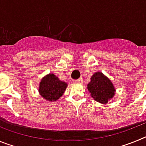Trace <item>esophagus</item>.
<instances>
[{
	"label": "esophagus",
	"instance_id": "esophagus-1",
	"mask_svg": "<svg viewBox=\"0 0 146 146\" xmlns=\"http://www.w3.org/2000/svg\"><path fill=\"white\" fill-rule=\"evenodd\" d=\"M74 82H82V78H80V79L74 80Z\"/></svg>",
	"mask_w": 146,
	"mask_h": 146
}]
</instances>
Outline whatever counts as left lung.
<instances>
[{
  "mask_svg": "<svg viewBox=\"0 0 146 146\" xmlns=\"http://www.w3.org/2000/svg\"><path fill=\"white\" fill-rule=\"evenodd\" d=\"M88 89L94 100L102 104L108 103L115 94L113 83L101 72H96L91 77Z\"/></svg>",
  "mask_w": 146,
  "mask_h": 146,
  "instance_id": "1",
  "label": "left lung"
}]
</instances>
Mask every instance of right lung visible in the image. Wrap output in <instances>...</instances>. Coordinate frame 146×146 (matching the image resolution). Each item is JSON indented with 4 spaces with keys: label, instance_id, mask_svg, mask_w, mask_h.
<instances>
[{
    "label": "right lung",
    "instance_id": "add662e5",
    "mask_svg": "<svg viewBox=\"0 0 146 146\" xmlns=\"http://www.w3.org/2000/svg\"><path fill=\"white\" fill-rule=\"evenodd\" d=\"M66 86V82L59 80L55 74H50L42 80L38 91L44 99L55 102L63 95Z\"/></svg>",
    "mask_w": 146,
    "mask_h": 146
}]
</instances>
